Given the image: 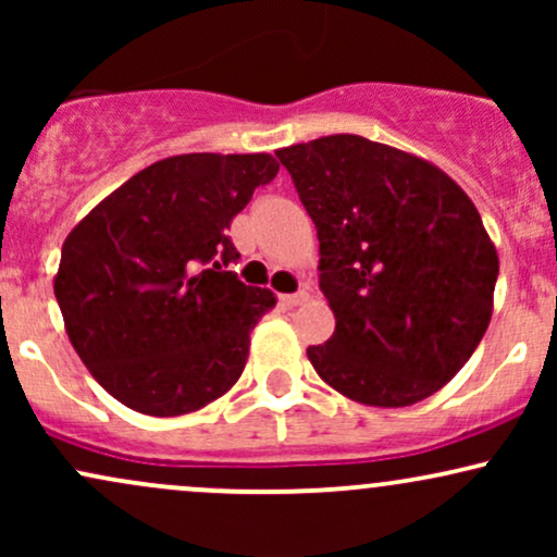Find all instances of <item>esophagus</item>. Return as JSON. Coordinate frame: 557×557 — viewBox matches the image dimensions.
<instances>
[{
  "label": "esophagus",
  "mask_w": 557,
  "mask_h": 557,
  "mask_svg": "<svg viewBox=\"0 0 557 557\" xmlns=\"http://www.w3.org/2000/svg\"><path fill=\"white\" fill-rule=\"evenodd\" d=\"M304 300H309V293L298 290V293H287V296H280V304L283 306H300Z\"/></svg>",
  "instance_id": "esophagus-1"
}]
</instances>
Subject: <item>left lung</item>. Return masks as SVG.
Segmentation results:
<instances>
[{"label": "left lung", "mask_w": 557, "mask_h": 557, "mask_svg": "<svg viewBox=\"0 0 557 557\" xmlns=\"http://www.w3.org/2000/svg\"><path fill=\"white\" fill-rule=\"evenodd\" d=\"M317 225L335 314L311 367L345 398L403 408L447 385L487 332L500 261L474 201L432 162L337 133L277 149Z\"/></svg>", "instance_id": "left-lung-1"}]
</instances>
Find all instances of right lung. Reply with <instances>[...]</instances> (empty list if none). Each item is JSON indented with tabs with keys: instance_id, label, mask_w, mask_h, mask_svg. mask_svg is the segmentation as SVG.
Here are the masks:
<instances>
[{
	"instance_id": "right-lung-1",
	"label": "right lung",
	"mask_w": 557,
	"mask_h": 557,
	"mask_svg": "<svg viewBox=\"0 0 557 557\" xmlns=\"http://www.w3.org/2000/svg\"><path fill=\"white\" fill-rule=\"evenodd\" d=\"M272 154H181L99 201L62 243L54 296L75 354L112 398L183 417L227 393L277 298L243 285L233 216L270 183Z\"/></svg>"
}]
</instances>
